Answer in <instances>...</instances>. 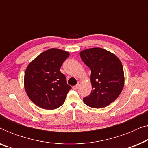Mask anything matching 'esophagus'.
<instances>
[{
    "instance_id": "1",
    "label": "esophagus",
    "mask_w": 148,
    "mask_h": 148,
    "mask_svg": "<svg viewBox=\"0 0 148 148\" xmlns=\"http://www.w3.org/2000/svg\"><path fill=\"white\" fill-rule=\"evenodd\" d=\"M80 85H81V82H77V84L76 86H75L73 87V90H77L79 88V87Z\"/></svg>"
}]
</instances>
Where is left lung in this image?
Instances as JSON below:
<instances>
[{
    "mask_svg": "<svg viewBox=\"0 0 148 148\" xmlns=\"http://www.w3.org/2000/svg\"><path fill=\"white\" fill-rule=\"evenodd\" d=\"M82 60L91 69L92 90L84 102L88 106L103 108L111 104L122 92L125 83L122 63L115 54L101 48L80 52Z\"/></svg>",
    "mask_w": 148,
    "mask_h": 148,
    "instance_id": "8db88e82",
    "label": "left lung"
}]
</instances>
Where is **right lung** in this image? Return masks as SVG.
<instances>
[{
	"label": "right lung",
	"mask_w": 148,
	"mask_h": 148,
	"mask_svg": "<svg viewBox=\"0 0 148 148\" xmlns=\"http://www.w3.org/2000/svg\"><path fill=\"white\" fill-rule=\"evenodd\" d=\"M69 56L64 50L50 48L38 55L26 68L24 87L30 100L46 110H53L64 102L71 87L60 71Z\"/></svg>",
	"instance_id": "right-lung-1"
}]
</instances>
